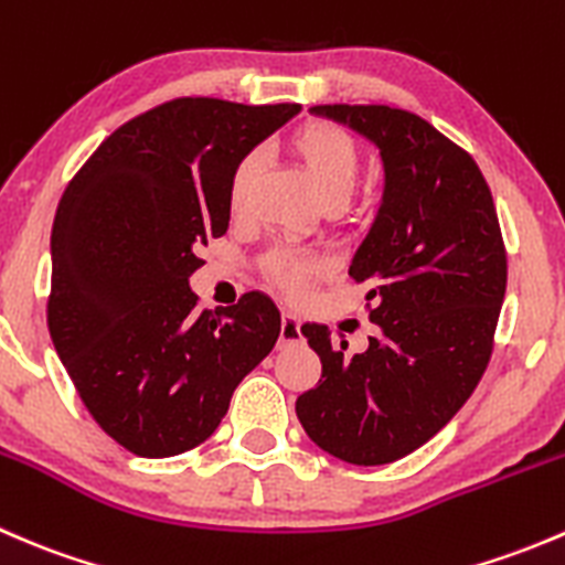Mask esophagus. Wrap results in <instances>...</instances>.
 <instances>
[{
  "label": "esophagus",
  "mask_w": 565,
  "mask_h": 565,
  "mask_svg": "<svg viewBox=\"0 0 565 565\" xmlns=\"http://www.w3.org/2000/svg\"><path fill=\"white\" fill-rule=\"evenodd\" d=\"M303 339L300 333V317L292 315V311H284L281 315V335H278V344L289 347V344H298Z\"/></svg>",
  "instance_id": "esophagus-1"
}]
</instances>
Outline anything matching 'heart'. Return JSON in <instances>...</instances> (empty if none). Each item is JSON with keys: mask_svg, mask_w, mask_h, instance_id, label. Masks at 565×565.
I'll use <instances>...</instances> for the list:
<instances>
[{"mask_svg": "<svg viewBox=\"0 0 565 565\" xmlns=\"http://www.w3.org/2000/svg\"><path fill=\"white\" fill-rule=\"evenodd\" d=\"M295 158L303 163L306 174L322 193L324 202H344L355 188L361 174V147L347 134L344 128L333 122H306L289 139ZM259 158L243 156L230 174V210L241 213L250 180H254ZM328 267L322 256L303 254V250L278 248L267 254L265 276L273 287L284 289L287 295H300L315 278H319Z\"/></svg>", "mask_w": 565, "mask_h": 565, "instance_id": "b5f03b06", "label": "heart"}]
</instances>
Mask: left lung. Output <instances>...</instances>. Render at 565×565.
<instances>
[{
    "label": "left lung",
    "instance_id": "1",
    "mask_svg": "<svg viewBox=\"0 0 565 565\" xmlns=\"http://www.w3.org/2000/svg\"><path fill=\"white\" fill-rule=\"evenodd\" d=\"M383 156L385 191L350 276L366 284L377 333L363 352L328 324L300 333L322 377L295 402L306 435L350 465H388L437 435L492 358L505 298V246L492 191L470 152L418 114L391 106H315Z\"/></svg>",
    "mask_w": 565,
    "mask_h": 565
}]
</instances>
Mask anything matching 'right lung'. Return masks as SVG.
I'll list each match as a JSON object with an SVG mask.
<instances>
[{
	"label": "right lung",
	"instance_id": "right-lung-1",
	"mask_svg": "<svg viewBox=\"0 0 565 565\" xmlns=\"http://www.w3.org/2000/svg\"><path fill=\"white\" fill-rule=\"evenodd\" d=\"M300 111L177 98L119 125L67 182L51 230L49 333L84 407L136 457L191 451L276 347L262 292L199 311L188 278L230 226V174Z\"/></svg>",
	"mask_w": 565,
	"mask_h": 565
}]
</instances>
